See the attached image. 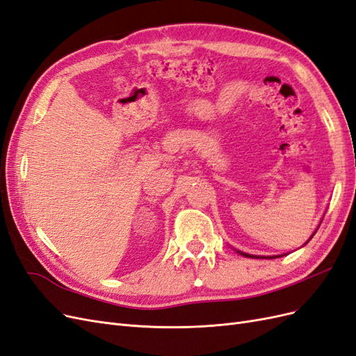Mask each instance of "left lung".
Returning <instances> with one entry per match:
<instances>
[{"instance_id":"8db88e82","label":"left lung","mask_w":356,"mask_h":356,"mask_svg":"<svg viewBox=\"0 0 356 356\" xmlns=\"http://www.w3.org/2000/svg\"><path fill=\"white\" fill-rule=\"evenodd\" d=\"M316 233V232H315ZM314 233V234H315ZM312 234V236H314ZM312 239V238H310ZM309 242V241H307ZM241 255H243V257H251V258H276V257H281V255H273V257H260V255H251V254H245V252H242V251H238Z\"/></svg>"}]
</instances>
